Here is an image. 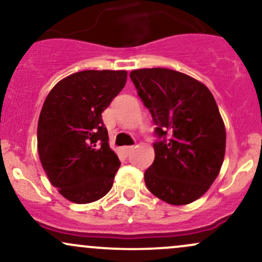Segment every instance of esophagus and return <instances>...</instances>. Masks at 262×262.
<instances>
[{
    "label": "esophagus",
    "instance_id": "34e87169",
    "mask_svg": "<svg viewBox=\"0 0 262 262\" xmlns=\"http://www.w3.org/2000/svg\"><path fill=\"white\" fill-rule=\"evenodd\" d=\"M133 150V146H123L122 148V152L124 154L125 156H128L129 154H130V151Z\"/></svg>",
    "mask_w": 262,
    "mask_h": 262
}]
</instances>
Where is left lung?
Here are the masks:
<instances>
[{"mask_svg": "<svg viewBox=\"0 0 262 262\" xmlns=\"http://www.w3.org/2000/svg\"><path fill=\"white\" fill-rule=\"evenodd\" d=\"M130 79L156 124L146 187L173 206L193 202L208 191L224 160L227 137L214 97L202 82L170 69L133 70Z\"/></svg>", "mask_w": 262, "mask_h": 262, "instance_id": "left-lung-1", "label": "left lung"}]
</instances>
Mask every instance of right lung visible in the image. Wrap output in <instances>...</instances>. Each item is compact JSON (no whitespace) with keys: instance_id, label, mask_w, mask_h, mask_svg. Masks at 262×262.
Wrapping results in <instances>:
<instances>
[{"instance_id":"1","label":"right lung","mask_w":262,"mask_h":262,"mask_svg":"<svg viewBox=\"0 0 262 262\" xmlns=\"http://www.w3.org/2000/svg\"><path fill=\"white\" fill-rule=\"evenodd\" d=\"M127 71L85 70L59 81L38 121V152L48 179L74 203L100 200L121 166L102 112L122 91Z\"/></svg>"}]
</instances>
